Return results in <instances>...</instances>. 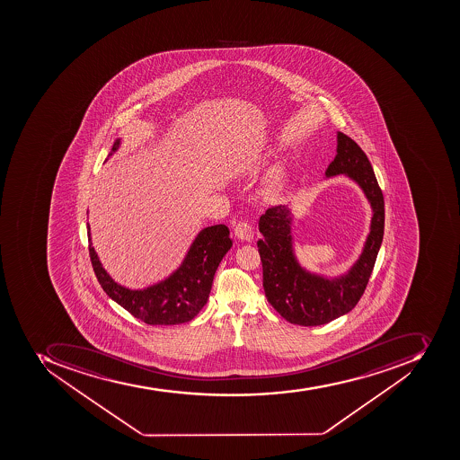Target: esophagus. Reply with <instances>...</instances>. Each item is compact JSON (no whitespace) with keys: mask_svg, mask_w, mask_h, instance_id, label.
<instances>
[{"mask_svg":"<svg viewBox=\"0 0 460 460\" xmlns=\"http://www.w3.org/2000/svg\"><path fill=\"white\" fill-rule=\"evenodd\" d=\"M234 234L242 242H252L253 240V230H252V226L247 225L246 221H239L235 225Z\"/></svg>","mask_w":460,"mask_h":460,"instance_id":"34e87169","label":"esophagus"}]
</instances>
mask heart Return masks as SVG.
<instances>
[{
    "mask_svg": "<svg viewBox=\"0 0 460 460\" xmlns=\"http://www.w3.org/2000/svg\"><path fill=\"white\" fill-rule=\"evenodd\" d=\"M283 185H285V171L282 167H275L269 172L268 177L264 178L261 194L269 199H276L282 192Z\"/></svg>",
    "mask_w": 460,
    "mask_h": 460,
    "instance_id": "obj_1",
    "label": "heart"
}]
</instances>
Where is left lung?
<instances>
[{
	"label": "left lung",
	"instance_id": "8db88e82",
	"mask_svg": "<svg viewBox=\"0 0 460 460\" xmlns=\"http://www.w3.org/2000/svg\"><path fill=\"white\" fill-rule=\"evenodd\" d=\"M337 156L326 168V177L344 174L358 184L368 199L373 217L358 259L344 275L326 278L306 270L293 249V214L289 206L271 207L259 221L257 242L263 288L269 304L288 323L318 326L355 308L373 273L384 235V197L366 154L351 137L338 132Z\"/></svg>",
	"mask_w": 460,
	"mask_h": 460
}]
</instances>
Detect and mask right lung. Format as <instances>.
<instances>
[{
	"instance_id": "add662e5",
	"label": "right lung",
	"mask_w": 460,
	"mask_h": 460,
	"mask_svg": "<svg viewBox=\"0 0 460 460\" xmlns=\"http://www.w3.org/2000/svg\"><path fill=\"white\" fill-rule=\"evenodd\" d=\"M120 146V137L113 142V152ZM106 158L105 161H108ZM89 254L94 275L111 299L127 309L130 315L148 325H178L196 318L207 304L214 275L223 257L233 246L230 232L225 225L210 226L201 230L191 243L184 261L177 270L161 282L144 288L129 289L115 282L102 266L92 246L91 226L87 223Z\"/></svg>"
}]
</instances>
